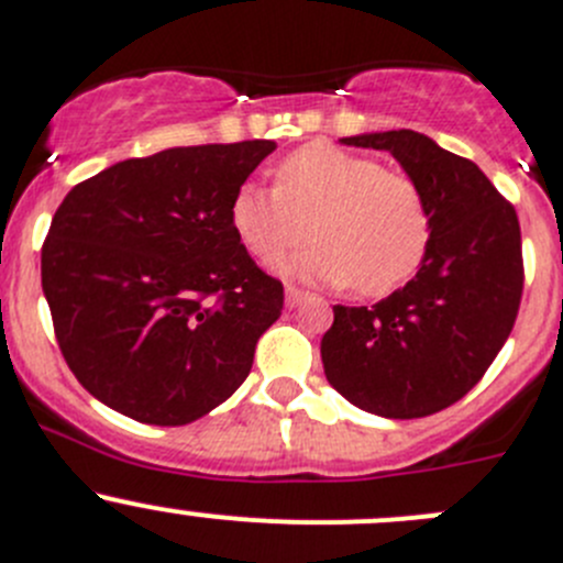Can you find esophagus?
<instances>
[{"label": "esophagus", "instance_id": "obj_1", "mask_svg": "<svg viewBox=\"0 0 563 563\" xmlns=\"http://www.w3.org/2000/svg\"><path fill=\"white\" fill-rule=\"evenodd\" d=\"M285 296H287V307H298L301 301H307L309 292H303L301 287H296V285H287Z\"/></svg>", "mask_w": 563, "mask_h": 563}]
</instances>
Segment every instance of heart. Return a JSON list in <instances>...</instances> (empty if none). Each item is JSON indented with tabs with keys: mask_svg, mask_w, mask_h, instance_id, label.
<instances>
[{
	"mask_svg": "<svg viewBox=\"0 0 563 563\" xmlns=\"http://www.w3.org/2000/svg\"><path fill=\"white\" fill-rule=\"evenodd\" d=\"M290 262L298 276L353 285L367 298L404 287L426 260L431 218L420 187L334 143H307L276 165V187L243 185L232 227L251 256L271 265L309 238Z\"/></svg>",
	"mask_w": 563,
	"mask_h": 563,
	"instance_id": "heart-1",
	"label": "heart"
}]
</instances>
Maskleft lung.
Instances as JSON below:
<instances>
[{"instance_id": "1", "label": "left lung", "mask_w": 563, "mask_h": 563, "mask_svg": "<svg viewBox=\"0 0 563 563\" xmlns=\"http://www.w3.org/2000/svg\"><path fill=\"white\" fill-rule=\"evenodd\" d=\"M389 152L420 187L431 243L406 287L334 307L320 356L331 387L371 415L411 420L462 400L508 340L522 301L517 210L467 157L411 130L342 137Z\"/></svg>"}]
</instances>
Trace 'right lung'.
<instances>
[{"mask_svg": "<svg viewBox=\"0 0 563 563\" xmlns=\"http://www.w3.org/2000/svg\"><path fill=\"white\" fill-rule=\"evenodd\" d=\"M273 141L165 148L79 181L41 249L57 345L77 382L148 426H187L249 378L285 307L232 227Z\"/></svg>", "mask_w": 563, "mask_h": 563, "instance_id": "right-lung-1", "label": "right lung"}]
</instances>
